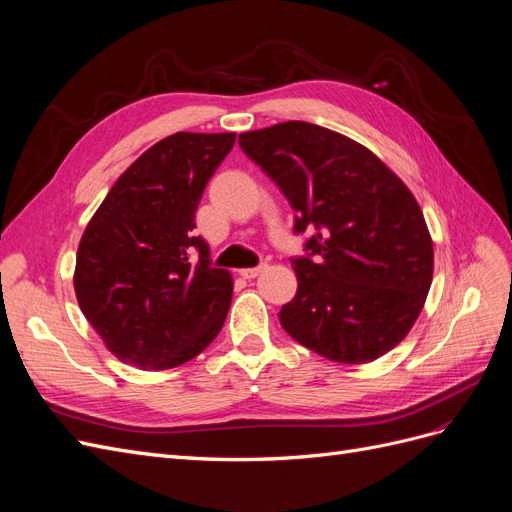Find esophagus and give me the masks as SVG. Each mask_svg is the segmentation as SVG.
I'll use <instances>...</instances> for the list:
<instances>
[{
    "label": "esophagus",
    "mask_w": 512,
    "mask_h": 512,
    "mask_svg": "<svg viewBox=\"0 0 512 512\" xmlns=\"http://www.w3.org/2000/svg\"><path fill=\"white\" fill-rule=\"evenodd\" d=\"M267 269V265H265V262H262V265H258V267H252V269H241L239 271V275L241 277H245V280H254V277H258L262 271H265Z\"/></svg>",
    "instance_id": "1"
}]
</instances>
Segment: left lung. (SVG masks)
Segmentation results:
<instances>
[{
	"label": "left lung",
	"mask_w": 512,
	"mask_h": 512,
	"mask_svg": "<svg viewBox=\"0 0 512 512\" xmlns=\"http://www.w3.org/2000/svg\"><path fill=\"white\" fill-rule=\"evenodd\" d=\"M294 209L297 294L284 331L335 363L376 361L408 335L431 286L433 243L412 192L374 153L305 121L239 134Z\"/></svg>",
	"instance_id": "1"
}]
</instances>
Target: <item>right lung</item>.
I'll return each mask as SVG.
<instances>
[{
  "instance_id": "obj_1",
  "label": "right lung",
  "mask_w": 512,
  "mask_h": 512,
  "mask_svg": "<svg viewBox=\"0 0 512 512\" xmlns=\"http://www.w3.org/2000/svg\"><path fill=\"white\" fill-rule=\"evenodd\" d=\"M235 134L177 132L123 173L87 224L74 290L119 361L170 369L203 352L224 327L232 277L194 237L196 209Z\"/></svg>"
}]
</instances>
